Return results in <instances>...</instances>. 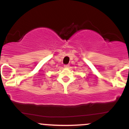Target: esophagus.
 I'll return each instance as SVG.
<instances>
[{"label": "esophagus", "instance_id": "34e87169", "mask_svg": "<svg viewBox=\"0 0 129 129\" xmlns=\"http://www.w3.org/2000/svg\"><path fill=\"white\" fill-rule=\"evenodd\" d=\"M64 67H65V68H69V64L64 65Z\"/></svg>", "mask_w": 129, "mask_h": 129}]
</instances>
